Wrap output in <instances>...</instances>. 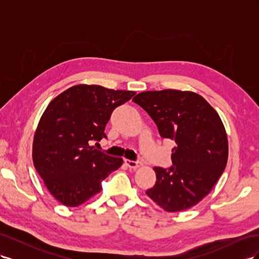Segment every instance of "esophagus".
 Listing matches in <instances>:
<instances>
[{
  "label": "esophagus",
  "mask_w": 259,
  "mask_h": 259,
  "mask_svg": "<svg viewBox=\"0 0 259 259\" xmlns=\"http://www.w3.org/2000/svg\"><path fill=\"white\" fill-rule=\"evenodd\" d=\"M125 164H126V165H127L128 167H131V168H137V167L143 165L142 162H139V161H132V160H127V159L125 160Z\"/></svg>",
  "instance_id": "obj_1"
}]
</instances>
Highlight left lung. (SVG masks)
Returning <instances> with one entry per match:
<instances>
[{
  "label": "left lung",
  "mask_w": 259,
  "mask_h": 259,
  "mask_svg": "<svg viewBox=\"0 0 259 259\" xmlns=\"http://www.w3.org/2000/svg\"><path fill=\"white\" fill-rule=\"evenodd\" d=\"M151 116L161 137L174 140L173 165L154 167L147 195L166 211L190 208L213 189L228 160V139L215 109L193 92L148 91L133 98Z\"/></svg>",
  "instance_id": "8db88e82"
}]
</instances>
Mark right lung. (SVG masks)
<instances>
[{"mask_svg":"<svg viewBox=\"0 0 259 259\" xmlns=\"http://www.w3.org/2000/svg\"><path fill=\"white\" fill-rule=\"evenodd\" d=\"M99 85L72 86L54 98L38 122L32 158L53 197L66 206H79L100 192L101 182L123 160L90 146L107 138L105 127L116 107L135 95Z\"/></svg>","mask_w":259,"mask_h":259,"instance_id":"right-lung-1","label":"right lung"}]
</instances>
